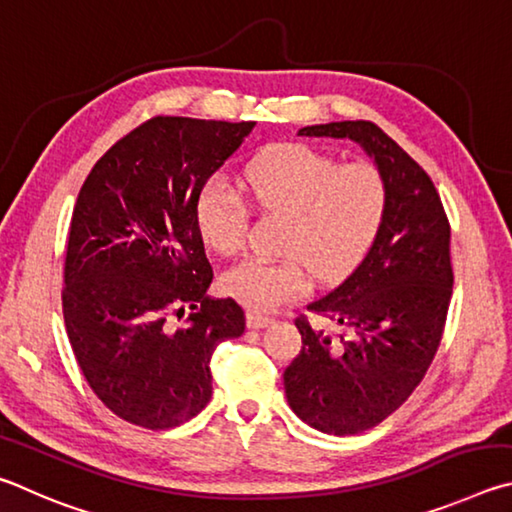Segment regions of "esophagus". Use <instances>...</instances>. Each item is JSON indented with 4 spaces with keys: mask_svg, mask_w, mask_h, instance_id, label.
<instances>
[{
    "mask_svg": "<svg viewBox=\"0 0 512 512\" xmlns=\"http://www.w3.org/2000/svg\"><path fill=\"white\" fill-rule=\"evenodd\" d=\"M270 324H272L270 317L258 315V312H247V328H251V330H261V328H267Z\"/></svg>",
    "mask_w": 512,
    "mask_h": 512,
    "instance_id": "obj_1",
    "label": "esophagus"
}]
</instances>
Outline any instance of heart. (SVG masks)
Returning a JSON list of instances; mask_svg holds the SVG:
<instances>
[{
	"instance_id": "b5f03b06",
	"label": "heart",
	"mask_w": 512,
	"mask_h": 512,
	"mask_svg": "<svg viewBox=\"0 0 512 512\" xmlns=\"http://www.w3.org/2000/svg\"><path fill=\"white\" fill-rule=\"evenodd\" d=\"M242 193L261 211L285 213L281 261L247 258L222 274V292L240 306L272 312L306 297L312 267L324 281L351 274L369 254L387 213V182L371 161L339 164L303 143H279L249 161ZM197 236L215 254L242 247L247 206L222 179L202 186L195 200Z\"/></svg>"
}]
</instances>
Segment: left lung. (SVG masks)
Masks as SVG:
<instances>
[{"mask_svg":"<svg viewBox=\"0 0 512 512\" xmlns=\"http://www.w3.org/2000/svg\"><path fill=\"white\" fill-rule=\"evenodd\" d=\"M299 134L360 143L387 182V213L371 251L308 306L337 333L294 321L303 346L283 373L303 423L324 434H362L414 393L441 344L454 283L450 222L429 175L375 123H321Z\"/></svg>","mask_w":512,"mask_h":512,"instance_id":"left-lung-1","label":"left lung"}]
</instances>
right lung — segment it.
Returning a JSON list of instances; mask_svg holds the SVG:
<instances>
[{"label":"right lung","instance_id":"1","mask_svg":"<svg viewBox=\"0 0 512 512\" xmlns=\"http://www.w3.org/2000/svg\"><path fill=\"white\" fill-rule=\"evenodd\" d=\"M155 116L105 152L71 215L62 315L71 348L103 405L132 425L170 429L211 400V355L245 333L213 281L195 200L254 130ZM192 315L184 325L174 317Z\"/></svg>","mask_w":512,"mask_h":512}]
</instances>
